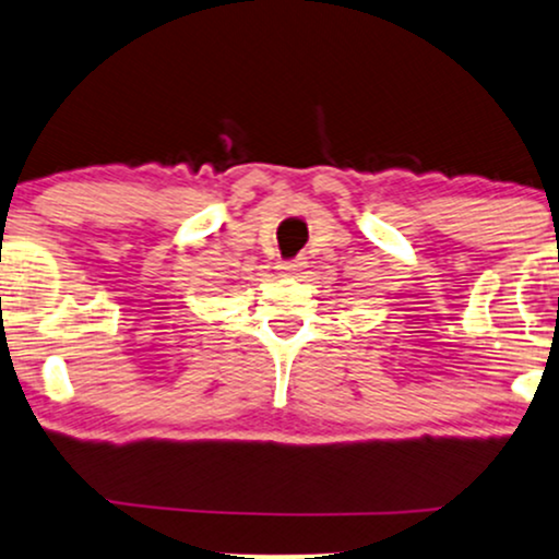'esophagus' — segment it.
Here are the masks:
<instances>
[{"instance_id":"1","label":"esophagus","mask_w":559,"mask_h":559,"mask_svg":"<svg viewBox=\"0 0 559 559\" xmlns=\"http://www.w3.org/2000/svg\"><path fill=\"white\" fill-rule=\"evenodd\" d=\"M300 266H302L300 259H287V261H280V264H277V269H282V272H285V274L300 272Z\"/></svg>"}]
</instances>
